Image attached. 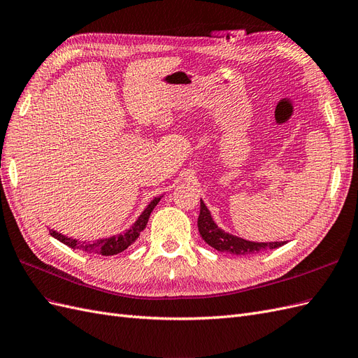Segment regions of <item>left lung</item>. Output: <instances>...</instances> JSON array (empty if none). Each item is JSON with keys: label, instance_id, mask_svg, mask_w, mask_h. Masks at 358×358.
<instances>
[{"label": "left lung", "instance_id": "left-lung-1", "mask_svg": "<svg viewBox=\"0 0 358 358\" xmlns=\"http://www.w3.org/2000/svg\"><path fill=\"white\" fill-rule=\"evenodd\" d=\"M198 229L203 241L210 244V246L216 250L224 252V253L250 255V253H258L262 250L278 249L283 246V244H287V241H267V243L250 241L220 229L217 227V223L214 222L210 210L207 208V206L203 203L202 199H201V211L198 217Z\"/></svg>", "mask_w": 358, "mask_h": 358}]
</instances>
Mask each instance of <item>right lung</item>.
<instances>
[{
    "mask_svg": "<svg viewBox=\"0 0 358 358\" xmlns=\"http://www.w3.org/2000/svg\"><path fill=\"white\" fill-rule=\"evenodd\" d=\"M162 198H163V195L151 199V202L144 208V211L139 214V217L135 220V223L131 224V227L129 229H126L124 232L117 234V236H112L108 238H100L96 241H79L76 238L63 236V234H59L54 229H50L49 234L54 238H57L58 241L66 244V246H69L71 249H79V250H84L87 253H99V255H103V257H110V255H117V253H121L122 250H126L129 246H131V244L138 240L139 234L147 227L151 211L155 210V207L157 206Z\"/></svg>",
    "mask_w": 358,
    "mask_h": 358,
    "instance_id": "obj_1",
    "label": "right lung"
}]
</instances>
